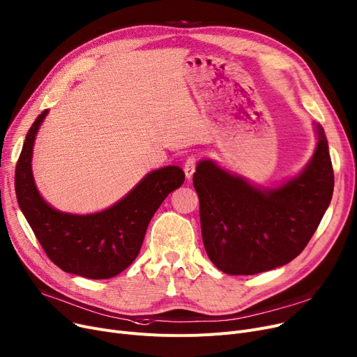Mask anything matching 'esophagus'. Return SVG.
<instances>
[{"instance_id": "obj_1", "label": "esophagus", "mask_w": 357, "mask_h": 357, "mask_svg": "<svg viewBox=\"0 0 357 357\" xmlns=\"http://www.w3.org/2000/svg\"><path fill=\"white\" fill-rule=\"evenodd\" d=\"M196 165H197V157H196V155L188 157V160H185V162H184V165H183L185 177L190 178V177L193 176L195 169H196Z\"/></svg>"}]
</instances>
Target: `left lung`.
Listing matches in <instances>:
<instances>
[{
    "mask_svg": "<svg viewBox=\"0 0 357 357\" xmlns=\"http://www.w3.org/2000/svg\"><path fill=\"white\" fill-rule=\"evenodd\" d=\"M303 172L276 189L260 190L215 162L197 164L203 245L227 275H256L287 264L307 247L324 216L334 189V172L324 130Z\"/></svg>",
    "mask_w": 357,
    "mask_h": 357,
    "instance_id": "1",
    "label": "left lung"
}]
</instances>
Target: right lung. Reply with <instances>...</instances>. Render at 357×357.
Wrapping results in <instances>:
<instances>
[{
  "label": "right lung",
  "mask_w": 357,
  "mask_h": 357,
  "mask_svg": "<svg viewBox=\"0 0 357 357\" xmlns=\"http://www.w3.org/2000/svg\"><path fill=\"white\" fill-rule=\"evenodd\" d=\"M46 114L43 110L29 129L17 161V202L50 261L66 273L110 279L137 259L151 218L168 193L184 183V173L176 165L155 169L121 202L98 213L58 212L39 195L30 164L33 144Z\"/></svg>",
  "instance_id": "right-lung-1"
}]
</instances>
